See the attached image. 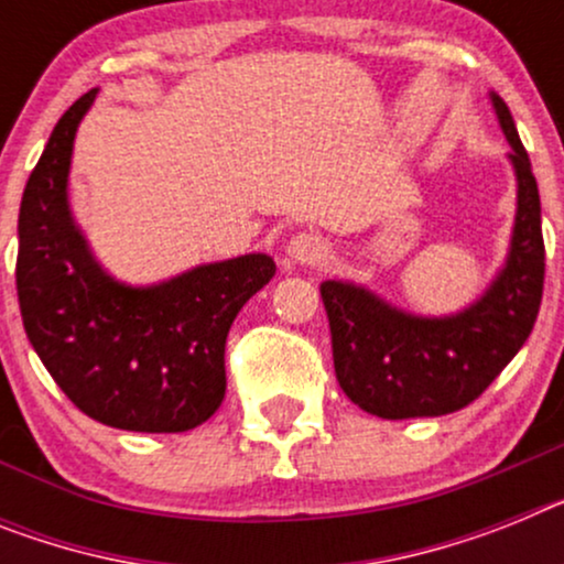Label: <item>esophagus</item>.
I'll list each match as a JSON object with an SVG mask.
<instances>
[{"mask_svg":"<svg viewBox=\"0 0 564 564\" xmlns=\"http://www.w3.org/2000/svg\"><path fill=\"white\" fill-rule=\"evenodd\" d=\"M288 259L293 264H302V268H314L328 259V248L322 242V236L316 234H296L288 242Z\"/></svg>","mask_w":564,"mask_h":564,"instance_id":"obj_1","label":"esophagus"}]
</instances>
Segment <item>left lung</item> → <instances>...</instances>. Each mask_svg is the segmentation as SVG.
I'll use <instances>...</instances> for the list:
<instances>
[{
  "instance_id": "left-lung-1",
  "label": "left lung",
  "mask_w": 564,
  "mask_h": 564,
  "mask_svg": "<svg viewBox=\"0 0 564 564\" xmlns=\"http://www.w3.org/2000/svg\"><path fill=\"white\" fill-rule=\"evenodd\" d=\"M517 171V223L505 268L470 307L442 319L397 311L350 282H322L334 368L354 405L382 420L445 416L485 393L531 336L545 288L536 176L511 110L490 94Z\"/></svg>"
}]
</instances>
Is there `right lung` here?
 Wrapping results in <instances>:
<instances>
[{
	"label": "right lung",
	"instance_id": "1",
	"mask_svg": "<svg viewBox=\"0 0 564 564\" xmlns=\"http://www.w3.org/2000/svg\"><path fill=\"white\" fill-rule=\"evenodd\" d=\"M79 96L53 128L19 208L17 293L25 334L65 397L122 431L182 433L225 399V339L236 314L276 273L264 253L199 264L131 288L96 264L67 208Z\"/></svg>",
	"mask_w": 564,
	"mask_h": 564
}]
</instances>
